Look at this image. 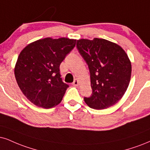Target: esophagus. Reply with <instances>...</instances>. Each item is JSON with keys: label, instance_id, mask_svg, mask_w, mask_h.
<instances>
[{"label": "esophagus", "instance_id": "34e87169", "mask_svg": "<svg viewBox=\"0 0 150 150\" xmlns=\"http://www.w3.org/2000/svg\"><path fill=\"white\" fill-rule=\"evenodd\" d=\"M73 84L74 85V86H79V81L77 80V79H75V80H74V81H73Z\"/></svg>", "mask_w": 150, "mask_h": 150}]
</instances>
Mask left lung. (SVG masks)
<instances>
[{
    "instance_id": "1",
    "label": "left lung",
    "mask_w": 150,
    "mask_h": 150,
    "mask_svg": "<svg viewBox=\"0 0 150 150\" xmlns=\"http://www.w3.org/2000/svg\"><path fill=\"white\" fill-rule=\"evenodd\" d=\"M77 48L88 64L92 96L84 98L89 107L101 110L115 105L128 88L132 64L117 43L104 39H81Z\"/></svg>"
}]
</instances>
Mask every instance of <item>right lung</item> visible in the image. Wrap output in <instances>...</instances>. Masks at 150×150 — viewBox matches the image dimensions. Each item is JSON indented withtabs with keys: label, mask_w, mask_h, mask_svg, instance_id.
I'll list each match as a JSON object with an SVG mask.
<instances>
[{
	"label": "right lung",
	"mask_w": 150,
	"mask_h": 150,
	"mask_svg": "<svg viewBox=\"0 0 150 150\" xmlns=\"http://www.w3.org/2000/svg\"><path fill=\"white\" fill-rule=\"evenodd\" d=\"M76 41L47 37L29 43L20 52L14 75L23 93L35 105L50 109L62 102L69 85L62 80L59 66Z\"/></svg>",
	"instance_id": "obj_1"
}]
</instances>
